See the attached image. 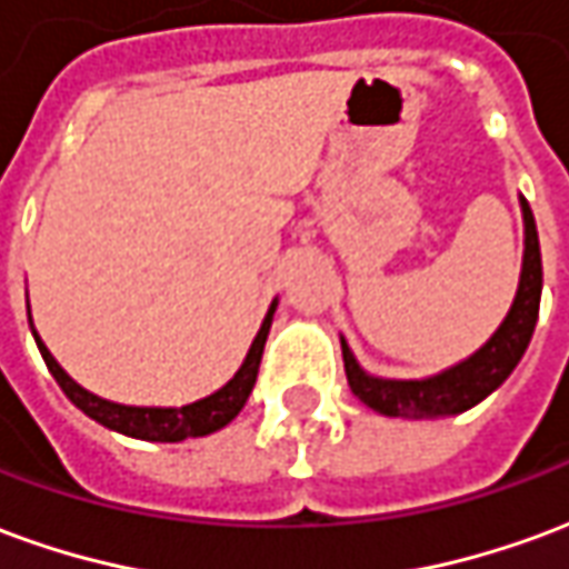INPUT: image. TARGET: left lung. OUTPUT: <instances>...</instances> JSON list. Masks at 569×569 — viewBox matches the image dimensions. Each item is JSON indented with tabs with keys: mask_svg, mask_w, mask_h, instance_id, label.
<instances>
[{
	"mask_svg": "<svg viewBox=\"0 0 569 569\" xmlns=\"http://www.w3.org/2000/svg\"><path fill=\"white\" fill-rule=\"evenodd\" d=\"M518 203H521V216H525V259H521L518 292H515L506 320L497 326V332L490 335L472 357H466L463 362H457L439 375L399 381V378L369 375L357 362L350 345L341 338L347 383L378 415L408 420L451 418V415H460V411L478 406L481 399H488L521 362L527 345L533 338V329H537L539 296H542V259H539L533 212H530L525 198H518Z\"/></svg>",
	"mask_w": 569,
	"mask_h": 569,
	"instance_id": "1",
	"label": "left lung"
}]
</instances>
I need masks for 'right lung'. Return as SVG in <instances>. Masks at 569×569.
<instances>
[{"instance_id":"right-lung-1","label":"right lung","mask_w":569,"mask_h":569,"mask_svg":"<svg viewBox=\"0 0 569 569\" xmlns=\"http://www.w3.org/2000/svg\"><path fill=\"white\" fill-rule=\"evenodd\" d=\"M273 310H277V298L271 301V308L261 320L259 335L252 338V345L247 350V359L243 366L234 371V378L219 387L216 393L203 396L191 406L179 408H158V406H121V402H109L103 396L84 390L81 383H76L69 378L67 371L60 369V362L51 357V350L44 347V341L39 338V332L30 329L36 345H39V353H42L44 366L54 375V381L60 383V390L69 396V402L76 408H81L84 415L97 423H103L106 429H116L121 436H130V439L142 441H182L194 439V436H210L216 429L228 427L231 420L240 415V408L247 406L249 393L256 387V375H259L261 353H264V341H268V332H271Z\"/></svg>"}]
</instances>
